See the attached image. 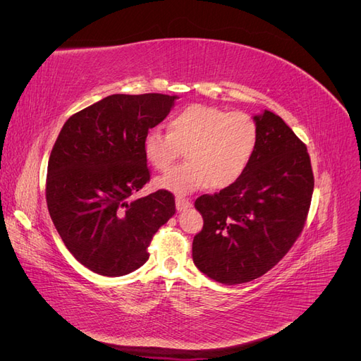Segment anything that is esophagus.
<instances>
[{"label":"esophagus","mask_w":361,"mask_h":361,"mask_svg":"<svg viewBox=\"0 0 361 361\" xmlns=\"http://www.w3.org/2000/svg\"><path fill=\"white\" fill-rule=\"evenodd\" d=\"M191 207V202L185 197H176V209L178 211H185Z\"/></svg>","instance_id":"esophagus-1"}]
</instances>
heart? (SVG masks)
<instances>
[{"instance_id":"b5f03b06","label":"heart","mask_w":361,"mask_h":361,"mask_svg":"<svg viewBox=\"0 0 361 361\" xmlns=\"http://www.w3.org/2000/svg\"><path fill=\"white\" fill-rule=\"evenodd\" d=\"M256 120L244 111L194 104L170 120L169 130L150 128L143 138V152L152 167L166 171L182 149L188 162L158 179V187L187 194L211 185L227 188L245 173L257 147Z\"/></svg>"}]
</instances>
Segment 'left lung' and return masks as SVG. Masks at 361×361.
<instances>
[{
	"label": "left lung",
	"mask_w": 361,
	"mask_h": 361,
	"mask_svg": "<svg viewBox=\"0 0 361 361\" xmlns=\"http://www.w3.org/2000/svg\"><path fill=\"white\" fill-rule=\"evenodd\" d=\"M257 147L245 173L194 206L203 216L194 236L192 260L223 285L264 276L302 232L314 187L307 147L277 114L253 117Z\"/></svg>",
	"instance_id": "1"
}]
</instances>
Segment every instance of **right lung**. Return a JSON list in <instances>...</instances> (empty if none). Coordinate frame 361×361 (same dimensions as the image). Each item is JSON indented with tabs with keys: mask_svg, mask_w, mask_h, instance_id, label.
I'll list each match as a JSON object with an SVG mask.
<instances>
[{
	"mask_svg": "<svg viewBox=\"0 0 361 361\" xmlns=\"http://www.w3.org/2000/svg\"><path fill=\"white\" fill-rule=\"evenodd\" d=\"M178 96L111 94L68 118L47 176L51 220L73 257L96 274L120 277L149 259L158 228L176 212L158 190L130 200L150 179L143 138Z\"/></svg>",
	"mask_w": 361,
	"mask_h": 361,
	"instance_id": "right-lung-1",
	"label": "right lung"
}]
</instances>
